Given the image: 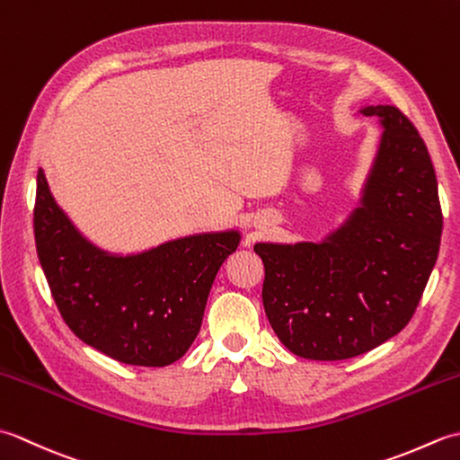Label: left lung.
<instances>
[{"instance_id": "1", "label": "left lung", "mask_w": 460, "mask_h": 460, "mask_svg": "<svg viewBox=\"0 0 460 460\" xmlns=\"http://www.w3.org/2000/svg\"><path fill=\"white\" fill-rule=\"evenodd\" d=\"M359 112L384 132L356 208L320 241L255 245L270 326L306 359H348L399 334L441 245L437 175L421 136L392 104Z\"/></svg>"}]
</instances>
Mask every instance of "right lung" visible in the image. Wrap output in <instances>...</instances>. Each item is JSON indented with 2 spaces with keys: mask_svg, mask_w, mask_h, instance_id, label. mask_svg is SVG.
Segmentation results:
<instances>
[{
  "mask_svg": "<svg viewBox=\"0 0 460 460\" xmlns=\"http://www.w3.org/2000/svg\"><path fill=\"white\" fill-rule=\"evenodd\" d=\"M37 255L66 326L116 361L164 367L198 338L211 285L241 243L239 229L193 233L116 252L93 243L37 172Z\"/></svg>",
  "mask_w": 460,
  "mask_h": 460,
  "instance_id": "add662e5",
  "label": "right lung"
}]
</instances>
